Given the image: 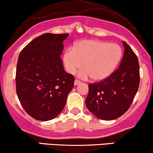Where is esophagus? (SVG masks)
Listing matches in <instances>:
<instances>
[{"label":"esophagus","instance_id":"34e87169","mask_svg":"<svg viewBox=\"0 0 153 153\" xmlns=\"http://www.w3.org/2000/svg\"><path fill=\"white\" fill-rule=\"evenodd\" d=\"M80 83H81V81H80L78 80V79H75V81H74V85H75L80 84Z\"/></svg>","mask_w":153,"mask_h":153}]
</instances>
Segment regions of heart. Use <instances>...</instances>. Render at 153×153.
Wrapping results in <instances>:
<instances>
[{
  "instance_id": "b5f03b06",
  "label": "heart",
  "mask_w": 153,
  "mask_h": 153,
  "mask_svg": "<svg viewBox=\"0 0 153 153\" xmlns=\"http://www.w3.org/2000/svg\"><path fill=\"white\" fill-rule=\"evenodd\" d=\"M123 52L116 44L97 39H85L75 43L72 49L63 54V63L67 72L74 74L76 70L82 79L104 80L116 70L122 58Z\"/></svg>"
}]
</instances>
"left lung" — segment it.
Returning a JSON list of instances; mask_svg holds the SVG:
<instances>
[{
    "label": "left lung",
    "mask_w": 153,
    "mask_h": 153,
    "mask_svg": "<svg viewBox=\"0 0 153 153\" xmlns=\"http://www.w3.org/2000/svg\"><path fill=\"white\" fill-rule=\"evenodd\" d=\"M125 52L120 67L109 76L89 83L85 105L98 118L111 120L123 116L132 103L140 82L137 55L123 41Z\"/></svg>",
    "instance_id": "1"
}]
</instances>
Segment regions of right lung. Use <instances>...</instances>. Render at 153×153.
Masks as SVG:
<instances>
[{"label": "right lung", "mask_w": 153, "mask_h": 153, "mask_svg": "<svg viewBox=\"0 0 153 153\" xmlns=\"http://www.w3.org/2000/svg\"><path fill=\"white\" fill-rule=\"evenodd\" d=\"M68 33H47L20 52L16 71V91L22 107L32 118H56L66 104L74 77L64 70L60 54Z\"/></svg>", "instance_id": "1"}]
</instances>
